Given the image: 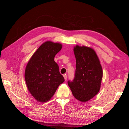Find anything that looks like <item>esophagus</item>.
I'll return each instance as SVG.
<instances>
[{
  "label": "esophagus",
  "instance_id": "obj_1",
  "mask_svg": "<svg viewBox=\"0 0 129 129\" xmlns=\"http://www.w3.org/2000/svg\"><path fill=\"white\" fill-rule=\"evenodd\" d=\"M63 77H64V80H65V81L67 80V75H63Z\"/></svg>",
  "mask_w": 129,
  "mask_h": 129
}]
</instances>
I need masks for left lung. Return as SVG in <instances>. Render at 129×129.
I'll return each mask as SVG.
<instances>
[{"instance_id":"obj_1","label":"left lung","mask_w":129,"mask_h":129,"mask_svg":"<svg viewBox=\"0 0 129 129\" xmlns=\"http://www.w3.org/2000/svg\"><path fill=\"white\" fill-rule=\"evenodd\" d=\"M76 67L75 77L68 82L73 96L80 102L91 100L99 93L103 77L100 61L94 49L85 46L74 47Z\"/></svg>"}]
</instances>
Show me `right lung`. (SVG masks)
Returning a JSON list of instances; mask_svg holds the SVG:
<instances>
[{"label": "right lung", "mask_w": 129, "mask_h": 129, "mask_svg": "<svg viewBox=\"0 0 129 129\" xmlns=\"http://www.w3.org/2000/svg\"><path fill=\"white\" fill-rule=\"evenodd\" d=\"M62 47L60 43L46 41L38 48L28 62L25 79L27 89L38 102L51 99L58 87L64 81L54 57Z\"/></svg>", "instance_id": "obj_1"}]
</instances>
